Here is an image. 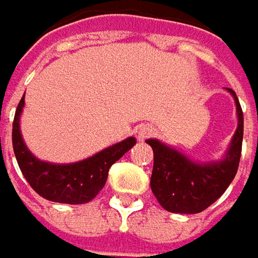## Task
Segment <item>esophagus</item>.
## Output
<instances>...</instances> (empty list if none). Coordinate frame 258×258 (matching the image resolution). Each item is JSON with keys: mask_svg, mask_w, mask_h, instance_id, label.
Segmentation results:
<instances>
[{"mask_svg": "<svg viewBox=\"0 0 258 258\" xmlns=\"http://www.w3.org/2000/svg\"><path fill=\"white\" fill-rule=\"evenodd\" d=\"M153 132H154V127H153L151 124H143V126L138 129V137H140V140H145V138L151 137Z\"/></svg>", "mask_w": 258, "mask_h": 258, "instance_id": "obj_1", "label": "esophagus"}]
</instances>
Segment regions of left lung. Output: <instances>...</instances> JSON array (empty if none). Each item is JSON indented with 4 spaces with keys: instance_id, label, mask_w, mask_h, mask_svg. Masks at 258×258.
I'll list each match as a JSON object with an SVG mask.
<instances>
[{
    "instance_id": "8db88e82",
    "label": "left lung",
    "mask_w": 258,
    "mask_h": 258,
    "mask_svg": "<svg viewBox=\"0 0 258 258\" xmlns=\"http://www.w3.org/2000/svg\"><path fill=\"white\" fill-rule=\"evenodd\" d=\"M227 90L235 98L238 129L223 160L196 163L157 140H147V144L151 145L154 153L150 179L151 191L159 204L169 212L198 214L207 210L226 191L238 172L243 137V114L236 93L232 89Z\"/></svg>"
}]
</instances>
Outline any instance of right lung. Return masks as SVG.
<instances>
[{
  "label": "right lung",
  "instance_id": "1",
  "mask_svg": "<svg viewBox=\"0 0 258 258\" xmlns=\"http://www.w3.org/2000/svg\"><path fill=\"white\" fill-rule=\"evenodd\" d=\"M25 105V95L20 99L13 120V150L19 168L29 185L44 199L59 204L79 205L90 202L105 185L108 171L129 151L137 140L126 138L95 156L76 163L56 165L38 160L25 145L19 129L20 114Z\"/></svg>",
  "mask_w": 258,
  "mask_h": 258
}]
</instances>
